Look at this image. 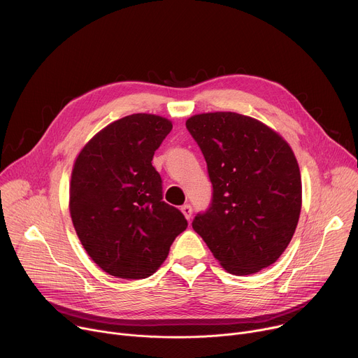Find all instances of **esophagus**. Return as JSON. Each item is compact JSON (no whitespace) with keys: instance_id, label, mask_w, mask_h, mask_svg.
I'll return each mask as SVG.
<instances>
[{"instance_id":"esophagus-1","label":"esophagus","mask_w":358,"mask_h":358,"mask_svg":"<svg viewBox=\"0 0 358 358\" xmlns=\"http://www.w3.org/2000/svg\"><path fill=\"white\" fill-rule=\"evenodd\" d=\"M180 210H182L183 216L186 217V220H190V217H192V206L190 205H183L180 208Z\"/></svg>"}]
</instances>
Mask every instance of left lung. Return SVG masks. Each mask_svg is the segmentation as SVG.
Returning <instances> with one entry per match:
<instances>
[{"mask_svg": "<svg viewBox=\"0 0 358 358\" xmlns=\"http://www.w3.org/2000/svg\"><path fill=\"white\" fill-rule=\"evenodd\" d=\"M213 185L209 210L192 223L220 266L246 275L273 264L289 246L301 210V175L285 138L236 112L190 116Z\"/></svg>", "mask_w": 358, "mask_h": 358, "instance_id": "left-lung-1", "label": "left lung"}]
</instances>
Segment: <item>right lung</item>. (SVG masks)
<instances>
[{"label":"right lung","instance_id":"right-lung-1","mask_svg":"<svg viewBox=\"0 0 358 358\" xmlns=\"http://www.w3.org/2000/svg\"><path fill=\"white\" fill-rule=\"evenodd\" d=\"M169 119L134 113L109 124L78 153L69 182V213L90 257L108 274L146 279L169 255L185 216L162 201L155 150Z\"/></svg>","mask_w":358,"mask_h":358}]
</instances>
